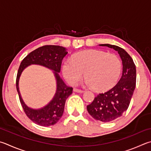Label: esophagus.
I'll list each match as a JSON object with an SVG mask.
<instances>
[{
    "mask_svg": "<svg viewBox=\"0 0 151 151\" xmlns=\"http://www.w3.org/2000/svg\"><path fill=\"white\" fill-rule=\"evenodd\" d=\"M73 91L76 92H78V93H83L84 92L83 90H80V89H77V88H74Z\"/></svg>",
    "mask_w": 151,
    "mask_h": 151,
    "instance_id": "esophagus-1",
    "label": "esophagus"
}]
</instances>
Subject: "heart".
I'll return each instance as SVG.
<instances>
[{
  "instance_id": "1",
  "label": "heart",
  "mask_w": 151,
  "mask_h": 151,
  "mask_svg": "<svg viewBox=\"0 0 151 151\" xmlns=\"http://www.w3.org/2000/svg\"><path fill=\"white\" fill-rule=\"evenodd\" d=\"M122 63L114 54H107L98 49H90L75 54L67 59L62 67L64 78L75 85L84 76L85 84L97 91H106L113 87L118 80Z\"/></svg>"
}]
</instances>
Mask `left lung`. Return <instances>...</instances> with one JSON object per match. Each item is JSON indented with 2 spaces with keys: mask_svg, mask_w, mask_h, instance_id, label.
Listing matches in <instances>:
<instances>
[{
  "mask_svg": "<svg viewBox=\"0 0 151 151\" xmlns=\"http://www.w3.org/2000/svg\"><path fill=\"white\" fill-rule=\"evenodd\" d=\"M117 51L122 61V75L111 89L98 94L87 106L93 118L102 122H110L122 116L127 110L136 85V67L132 58L124 49L117 45L100 44Z\"/></svg>",
  "mask_w": 151,
  "mask_h": 151,
  "instance_id": "obj_1",
  "label": "left lung"
}]
</instances>
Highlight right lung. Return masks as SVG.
<instances>
[{"mask_svg": "<svg viewBox=\"0 0 151 151\" xmlns=\"http://www.w3.org/2000/svg\"><path fill=\"white\" fill-rule=\"evenodd\" d=\"M67 53V49L62 46H42L29 53L19 67L16 84L20 103L26 116L37 125L47 127L58 122L63 114L65 102L73 93V88L68 86L59 75L62 60ZM32 64L40 65L53 70L56 81V91L53 98L45 106L37 109L26 105L19 89V81L21 73L26 68Z\"/></svg>", "mask_w": 151, "mask_h": 151, "instance_id": "add662e5", "label": "right lung"}]
</instances>
